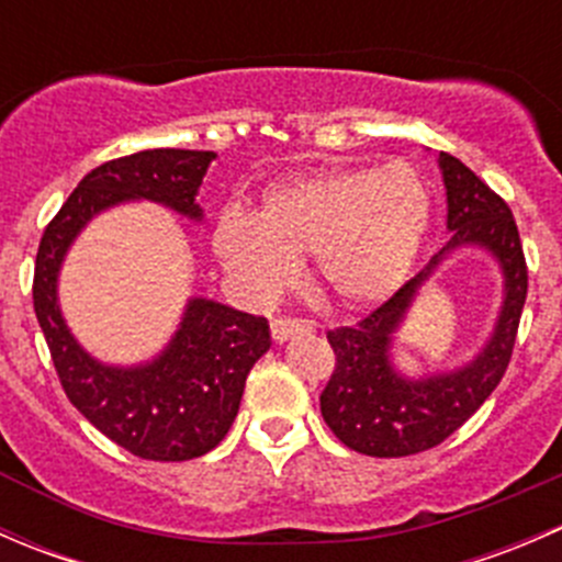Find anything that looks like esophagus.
Here are the masks:
<instances>
[{
	"label": "esophagus",
	"mask_w": 562,
	"mask_h": 562,
	"mask_svg": "<svg viewBox=\"0 0 562 562\" xmlns=\"http://www.w3.org/2000/svg\"><path fill=\"white\" fill-rule=\"evenodd\" d=\"M302 331H313V321H302V317H274L271 321V339L274 342H285L288 337Z\"/></svg>",
	"instance_id": "1"
}]
</instances>
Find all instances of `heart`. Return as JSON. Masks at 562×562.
<instances>
[{"instance_id":"1","label":"heart","mask_w":562,"mask_h":562,"mask_svg":"<svg viewBox=\"0 0 562 562\" xmlns=\"http://www.w3.org/2000/svg\"><path fill=\"white\" fill-rule=\"evenodd\" d=\"M432 195L416 168H328L263 192L258 217L228 206L214 252L252 296L285 291L315 255L323 291L345 307L381 302L407 277L427 236Z\"/></svg>"}]
</instances>
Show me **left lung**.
Returning <instances> with one entry per match:
<instances>
[{
  "instance_id": "obj_1",
  "label": "left lung",
  "mask_w": 562,
  "mask_h": 562,
  "mask_svg": "<svg viewBox=\"0 0 562 562\" xmlns=\"http://www.w3.org/2000/svg\"><path fill=\"white\" fill-rule=\"evenodd\" d=\"M451 239L416 277L353 326L326 331L334 372L321 394L323 422L348 449L367 457H411L454 435L497 389L512 361L527 299V263L508 203L457 157L440 151ZM481 244L507 274V302L485 353L473 366L427 382H405L387 364L390 334L420 282L449 248Z\"/></svg>"
}]
</instances>
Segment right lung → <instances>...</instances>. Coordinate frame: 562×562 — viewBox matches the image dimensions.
Wrapping results in <instances>:
<instances>
[{"label": "right lung", "instance_id": "1", "mask_svg": "<svg viewBox=\"0 0 562 562\" xmlns=\"http://www.w3.org/2000/svg\"><path fill=\"white\" fill-rule=\"evenodd\" d=\"M214 151L146 149L94 168L70 192L40 239L35 315L67 400L130 454L151 462L203 457L228 435L245 381L269 350V323L209 299H192L166 353L146 367L116 370L89 359L56 304V271L78 231L103 209L149 198L198 220L195 192Z\"/></svg>", "mask_w": 562, "mask_h": 562}]
</instances>
